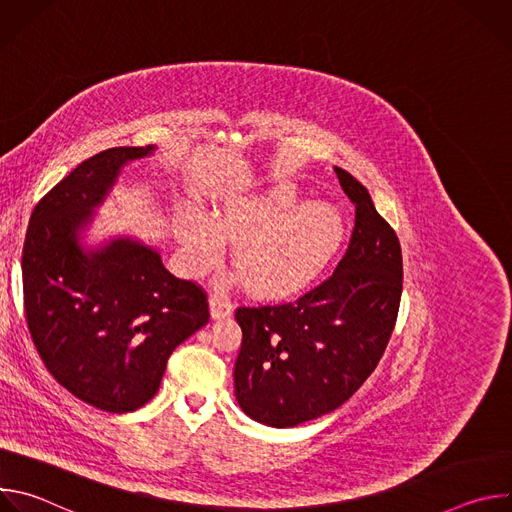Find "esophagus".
Wrapping results in <instances>:
<instances>
[{
	"mask_svg": "<svg viewBox=\"0 0 512 512\" xmlns=\"http://www.w3.org/2000/svg\"><path fill=\"white\" fill-rule=\"evenodd\" d=\"M233 314V304L225 294H212L210 296V316L221 320Z\"/></svg>",
	"mask_w": 512,
	"mask_h": 512,
	"instance_id": "34e87169",
	"label": "esophagus"
}]
</instances>
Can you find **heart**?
<instances>
[{"label": "heart", "mask_w": 512, "mask_h": 512, "mask_svg": "<svg viewBox=\"0 0 512 512\" xmlns=\"http://www.w3.org/2000/svg\"><path fill=\"white\" fill-rule=\"evenodd\" d=\"M289 182L225 202L214 221L196 218L180 233L184 259L204 271L221 257L223 241H239L233 263L247 287L263 298H283L310 283L344 237L340 212L324 202L302 204Z\"/></svg>", "instance_id": "b5f03b06"}]
</instances>
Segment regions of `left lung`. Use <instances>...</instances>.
I'll use <instances>...</instances> for the list:
<instances>
[{
	"label": "left lung",
	"instance_id": "left-lung-1",
	"mask_svg": "<svg viewBox=\"0 0 512 512\" xmlns=\"http://www.w3.org/2000/svg\"><path fill=\"white\" fill-rule=\"evenodd\" d=\"M354 204V229L334 273L294 302L239 306L243 330L235 393L243 411L271 427H294L348 401L393 334L403 257L369 190L334 168Z\"/></svg>",
	"mask_w": 512,
	"mask_h": 512
}]
</instances>
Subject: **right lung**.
Instances as JSON below:
<instances>
[{
  "instance_id": "add662e5",
  "label": "right lung",
  "mask_w": 512,
  "mask_h": 512,
  "mask_svg": "<svg viewBox=\"0 0 512 512\" xmlns=\"http://www.w3.org/2000/svg\"><path fill=\"white\" fill-rule=\"evenodd\" d=\"M148 148H111L81 162L32 210L22 251L24 308L50 375L81 401L127 413L160 389L170 354L208 318L206 291L172 275L131 239L85 253L77 233L123 164Z\"/></svg>"
}]
</instances>
